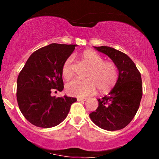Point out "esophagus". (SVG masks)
Returning a JSON list of instances; mask_svg holds the SVG:
<instances>
[{
  "mask_svg": "<svg viewBox=\"0 0 159 159\" xmlns=\"http://www.w3.org/2000/svg\"><path fill=\"white\" fill-rule=\"evenodd\" d=\"M87 98H77V100L78 102H84V101H86V100H87Z\"/></svg>",
  "mask_w": 159,
  "mask_h": 159,
  "instance_id": "34e87169",
  "label": "esophagus"
}]
</instances>
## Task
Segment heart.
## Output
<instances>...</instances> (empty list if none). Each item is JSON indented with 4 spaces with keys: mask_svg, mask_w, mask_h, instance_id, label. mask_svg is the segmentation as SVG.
Listing matches in <instances>:
<instances>
[{
    "mask_svg": "<svg viewBox=\"0 0 159 159\" xmlns=\"http://www.w3.org/2000/svg\"><path fill=\"white\" fill-rule=\"evenodd\" d=\"M83 61L90 66L86 74V79H75L66 85V92L69 96L84 97L96 92L106 93L116 84L118 79V69L111 61H104L97 52L86 50L81 54ZM65 80H69L74 75L73 57H69L64 61L61 69Z\"/></svg>",
    "mask_w": 159,
    "mask_h": 159,
    "instance_id": "heart-1",
    "label": "heart"
}]
</instances>
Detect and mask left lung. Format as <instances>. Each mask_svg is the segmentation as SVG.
<instances>
[{
  "instance_id": "1",
  "label": "left lung",
  "mask_w": 159,
  "mask_h": 159,
  "mask_svg": "<svg viewBox=\"0 0 159 159\" xmlns=\"http://www.w3.org/2000/svg\"><path fill=\"white\" fill-rule=\"evenodd\" d=\"M95 48L114 61L119 70V77L108 96L98 98V106L90 113V117L101 129L120 130L130 123L139 108L143 95L141 75L125 53L107 46Z\"/></svg>"
}]
</instances>
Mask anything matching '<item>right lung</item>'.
<instances>
[{
	"mask_svg": "<svg viewBox=\"0 0 159 159\" xmlns=\"http://www.w3.org/2000/svg\"><path fill=\"white\" fill-rule=\"evenodd\" d=\"M76 45L52 43L38 49L28 58L18 76L19 109L27 121L41 128L57 125L66 117L76 98L52 96L63 90L62 66ZM56 92V91H55Z\"/></svg>",
	"mask_w": 159,
	"mask_h": 159,
	"instance_id": "1",
	"label": "right lung"
}]
</instances>
